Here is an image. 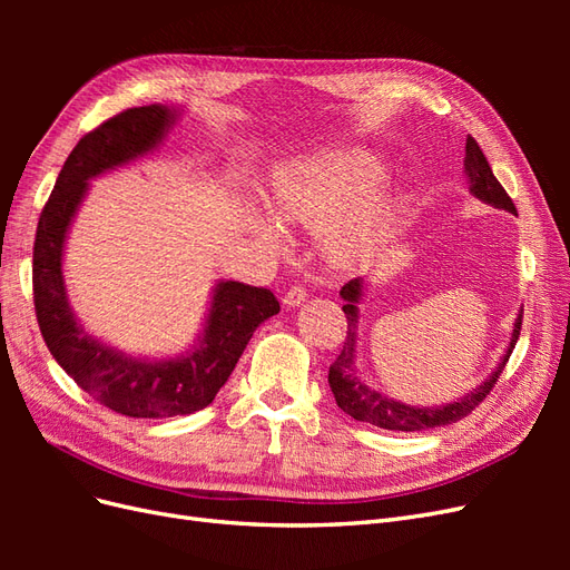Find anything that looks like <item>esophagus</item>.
I'll return each mask as SVG.
<instances>
[{
  "instance_id": "34e87169",
  "label": "esophagus",
  "mask_w": 570,
  "mask_h": 570,
  "mask_svg": "<svg viewBox=\"0 0 570 570\" xmlns=\"http://www.w3.org/2000/svg\"><path fill=\"white\" fill-rule=\"evenodd\" d=\"M304 299H306V289L297 285V287H289V289L285 292V297H283V304H285L287 308H295V306L304 304Z\"/></svg>"
}]
</instances>
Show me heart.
Wrapping results in <instances>:
<instances>
[{
	"mask_svg": "<svg viewBox=\"0 0 570 570\" xmlns=\"http://www.w3.org/2000/svg\"><path fill=\"white\" fill-rule=\"evenodd\" d=\"M383 164L364 147L318 151L275 174L266 204L275 218L323 233V252L337 266L368 256L387 218V195L373 187ZM262 235L278 239L273 218H262Z\"/></svg>",
	"mask_w": 570,
	"mask_h": 570,
	"instance_id": "1",
	"label": "heart"
}]
</instances>
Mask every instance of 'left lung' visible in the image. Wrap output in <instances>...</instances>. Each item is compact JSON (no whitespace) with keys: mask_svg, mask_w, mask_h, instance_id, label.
<instances>
[{"mask_svg":"<svg viewBox=\"0 0 570 570\" xmlns=\"http://www.w3.org/2000/svg\"><path fill=\"white\" fill-rule=\"evenodd\" d=\"M463 174L465 180H469V189L475 199H480L482 204H490L494 209H504L509 214H515V206L511 202V197L507 195V189L499 185V180L494 178L492 168L485 159V154L478 147V142L469 135L465 140V157H463ZM340 297L344 299L342 312L347 316V340L342 344V352L335 358V364L327 371V383H331V390L335 394L337 406L350 413L352 419L364 421L377 428L385 430H402V433H416V430H428V428H440V425H450L461 421L469 413L485 400L490 394V390L494 387L497 377L502 375L507 361L515 347V340L521 335V318H523V308L519 312L513 321V333H511V342L509 347L499 361L497 368L490 373V377L485 383H480L475 390H471L469 394H463L461 400L452 402V404H442V406H411L404 402H396L392 396H387L385 392H377L373 387H368L361 375L356 371V340H358V304L361 297H364V281L356 278L350 281L340 289Z\"/></svg>","mask_w":570,"mask_h":570,"instance_id":"1","label":"left lung"}]
</instances>
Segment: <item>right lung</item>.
<instances>
[{
	"mask_svg": "<svg viewBox=\"0 0 570 570\" xmlns=\"http://www.w3.org/2000/svg\"><path fill=\"white\" fill-rule=\"evenodd\" d=\"M178 114L166 105L135 107L80 137L40 214L32 247V295L51 356L80 390L130 419L187 416L209 406L256 327L281 312L271 289L220 281L193 347L166 358L114 350L76 318L63 281V249L90 180L157 151Z\"/></svg>",
	"mask_w": 570,
	"mask_h": 570,
	"instance_id": "right-lung-1",
	"label": "right lung"
}]
</instances>
